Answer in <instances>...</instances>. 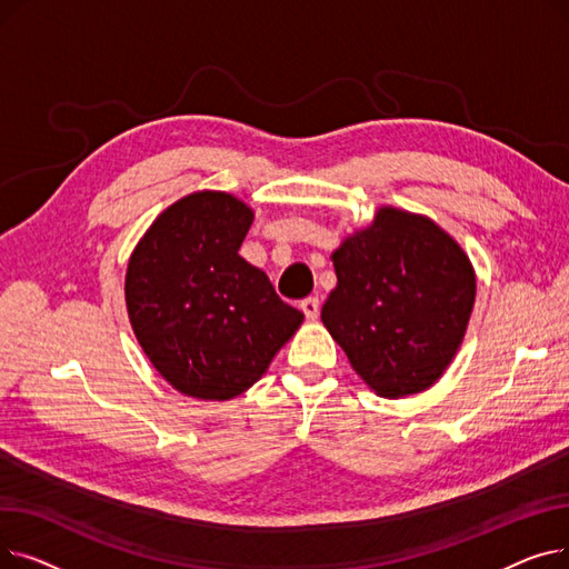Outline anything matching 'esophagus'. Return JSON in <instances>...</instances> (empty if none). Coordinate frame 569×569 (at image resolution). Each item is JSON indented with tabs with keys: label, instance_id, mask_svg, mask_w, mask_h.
<instances>
[{
	"label": "esophagus",
	"instance_id": "1",
	"mask_svg": "<svg viewBox=\"0 0 569 569\" xmlns=\"http://www.w3.org/2000/svg\"><path fill=\"white\" fill-rule=\"evenodd\" d=\"M300 309L305 311V316H307V320H318V313H320V302H318V297H307V300H302V305H300Z\"/></svg>",
	"mask_w": 569,
	"mask_h": 569
}]
</instances>
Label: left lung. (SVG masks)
I'll return each mask as SVG.
<instances>
[{
    "label": "left lung",
    "mask_w": 569,
    "mask_h": 569,
    "mask_svg": "<svg viewBox=\"0 0 569 569\" xmlns=\"http://www.w3.org/2000/svg\"><path fill=\"white\" fill-rule=\"evenodd\" d=\"M337 286L322 305L327 332L378 397L420 395L466 337L477 279L468 253L433 219L392 204L343 237Z\"/></svg>",
    "instance_id": "8db88e82"
}]
</instances>
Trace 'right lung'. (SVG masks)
I'll return each mask as SVG.
<instances>
[{"label": "right lung", "instance_id": "obj_1", "mask_svg": "<svg viewBox=\"0 0 569 569\" xmlns=\"http://www.w3.org/2000/svg\"><path fill=\"white\" fill-rule=\"evenodd\" d=\"M253 217L232 193L193 191L163 209L129 258L133 335L184 397L228 401L247 392L305 320L237 253Z\"/></svg>", "mask_w": 569, "mask_h": 569}]
</instances>
